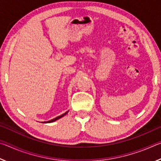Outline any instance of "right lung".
<instances>
[{
  "label": "right lung",
  "mask_w": 161,
  "mask_h": 161,
  "mask_svg": "<svg viewBox=\"0 0 161 161\" xmlns=\"http://www.w3.org/2000/svg\"><path fill=\"white\" fill-rule=\"evenodd\" d=\"M68 113V111H67V112H65L64 114H62V115H60V116H58V117H56V118H54V119H52V120H50V121H45V122H43V123H51V122H54V121H55L56 120H58V119H60V118H62V116H64V115H66V114Z\"/></svg>",
  "instance_id": "right-lung-1"
}]
</instances>
